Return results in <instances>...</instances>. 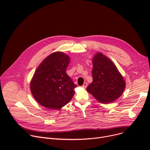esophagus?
I'll return each mask as SVG.
<instances>
[{
    "label": "esophagus",
    "instance_id": "34e87169",
    "mask_svg": "<svg viewBox=\"0 0 150 150\" xmlns=\"http://www.w3.org/2000/svg\"><path fill=\"white\" fill-rule=\"evenodd\" d=\"M87 86H88V83H86V82L84 83V84H83V87L84 88H87Z\"/></svg>",
    "mask_w": 150,
    "mask_h": 150
}]
</instances>
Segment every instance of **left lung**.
Segmentation results:
<instances>
[{"label":"left lung","mask_w":150,"mask_h":150,"mask_svg":"<svg viewBox=\"0 0 150 150\" xmlns=\"http://www.w3.org/2000/svg\"><path fill=\"white\" fill-rule=\"evenodd\" d=\"M92 63L93 81L86 90L100 103H111L124 91L123 78L114 63L101 53L93 57Z\"/></svg>","instance_id":"8db88e82"}]
</instances>
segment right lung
<instances>
[{"label":"right lung","mask_w":150,"mask_h":150,"mask_svg":"<svg viewBox=\"0 0 150 150\" xmlns=\"http://www.w3.org/2000/svg\"><path fill=\"white\" fill-rule=\"evenodd\" d=\"M70 58L62 52H54L38 66L30 83V90L41 105L59 109L72 98L76 87L66 72Z\"/></svg>","instance_id":"1"}]
</instances>
